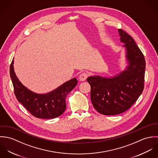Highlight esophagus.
<instances>
[{
  "label": "esophagus",
  "mask_w": 158,
  "mask_h": 158,
  "mask_svg": "<svg viewBox=\"0 0 158 158\" xmlns=\"http://www.w3.org/2000/svg\"><path fill=\"white\" fill-rule=\"evenodd\" d=\"M88 77V73L86 72H83L81 74H80V75L79 76V79L80 81H83L86 80Z\"/></svg>",
  "instance_id": "1"
}]
</instances>
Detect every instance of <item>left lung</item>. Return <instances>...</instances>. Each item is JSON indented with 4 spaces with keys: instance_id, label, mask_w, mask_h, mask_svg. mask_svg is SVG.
<instances>
[{
    "instance_id": "8db88e82",
    "label": "left lung",
    "mask_w": 158,
    "mask_h": 158,
    "mask_svg": "<svg viewBox=\"0 0 158 158\" xmlns=\"http://www.w3.org/2000/svg\"><path fill=\"white\" fill-rule=\"evenodd\" d=\"M120 42L126 50L128 65L118 74L110 78L89 77L90 99L94 108L106 115H117L128 110L143 90L145 60L133 38L118 29Z\"/></svg>"
}]
</instances>
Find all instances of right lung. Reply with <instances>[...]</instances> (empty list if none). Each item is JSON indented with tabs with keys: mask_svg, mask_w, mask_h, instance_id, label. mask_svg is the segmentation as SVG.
<instances>
[{
	"mask_svg": "<svg viewBox=\"0 0 158 158\" xmlns=\"http://www.w3.org/2000/svg\"><path fill=\"white\" fill-rule=\"evenodd\" d=\"M14 59L10 68L15 94L18 100L33 116L40 118H53L61 115L66 108V98L77 85L76 78L65 82L56 89L46 94L29 90L19 80L14 70Z\"/></svg>",
	"mask_w": 158,
	"mask_h": 158,
	"instance_id": "right-lung-1",
	"label": "right lung"
}]
</instances>
